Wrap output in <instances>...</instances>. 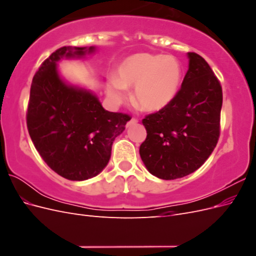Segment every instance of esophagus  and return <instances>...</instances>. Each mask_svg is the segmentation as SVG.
I'll return each instance as SVG.
<instances>
[{
    "instance_id": "obj_1",
    "label": "esophagus",
    "mask_w": 256,
    "mask_h": 256,
    "mask_svg": "<svg viewBox=\"0 0 256 256\" xmlns=\"http://www.w3.org/2000/svg\"><path fill=\"white\" fill-rule=\"evenodd\" d=\"M138 122V120H136V118H131V120L127 122L126 127L129 128V127H131V126H134V125H136V124Z\"/></svg>"
}]
</instances>
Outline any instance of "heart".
<instances>
[{
    "mask_svg": "<svg viewBox=\"0 0 256 256\" xmlns=\"http://www.w3.org/2000/svg\"><path fill=\"white\" fill-rule=\"evenodd\" d=\"M184 78L180 62L172 56L136 53L124 58L116 67L115 78L106 83V92L113 102L120 104L134 86V100L148 112H159L180 94Z\"/></svg>",
    "mask_w": 256,
    "mask_h": 256,
    "instance_id": "obj_1",
    "label": "heart"
}]
</instances>
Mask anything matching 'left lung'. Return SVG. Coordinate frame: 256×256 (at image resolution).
<instances>
[{
  "mask_svg": "<svg viewBox=\"0 0 256 256\" xmlns=\"http://www.w3.org/2000/svg\"><path fill=\"white\" fill-rule=\"evenodd\" d=\"M180 94L166 109L142 120L147 136L140 156L150 173L171 180L204 164L218 143L222 88L207 62L188 52Z\"/></svg>",
  "mask_w": 256,
  "mask_h": 256,
  "instance_id": "1",
  "label": "left lung"
}]
</instances>
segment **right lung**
<instances>
[{
    "instance_id": "right-lung-1",
    "label": "right lung",
    "mask_w": 256,
    "mask_h": 256,
    "mask_svg": "<svg viewBox=\"0 0 256 256\" xmlns=\"http://www.w3.org/2000/svg\"><path fill=\"white\" fill-rule=\"evenodd\" d=\"M95 47H62L44 60L30 85L26 125L35 148L54 172L69 180L95 177L106 166L115 138L130 116L104 110L94 92L65 81L62 58H80Z\"/></svg>"
}]
</instances>
